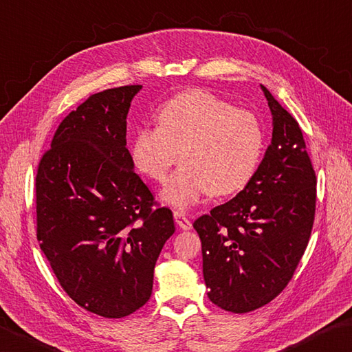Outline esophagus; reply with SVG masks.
<instances>
[{"instance_id": "obj_1", "label": "esophagus", "mask_w": 352, "mask_h": 352, "mask_svg": "<svg viewBox=\"0 0 352 352\" xmlns=\"http://www.w3.org/2000/svg\"><path fill=\"white\" fill-rule=\"evenodd\" d=\"M174 219H175V223H177V226L180 227V229H183V230H190L192 229V223H190V219L188 218V215H186L184 212H174Z\"/></svg>"}]
</instances>
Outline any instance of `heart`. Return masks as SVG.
I'll list each match as a JSON object with an SVG mask.
<instances>
[{"instance_id": "b5f03b06", "label": "heart", "mask_w": 352, "mask_h": 352, "mask_svg": "<svg viewBox=\"0 0 352 352\" xmlns=\"http://www.w3.org/2000/svg\"><path fill=\"white\" fill-rule=\"evenodd\" d=\"M157 126L135 129L129 157L135 170L154 182L166 177L177 153L180 164L160 198L188 209L209 192L215 197L244 189L258 169L265 135L258 117L203 89H192L163 103Z\"/></svg>"}]
</instances>
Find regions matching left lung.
<instances>
[{"label":"left lung","instance_id":"1","mask_svg":"<svg viewBox=\"0 0 352 352\" xmlns=\"http://www.w3.org/2000/svg\"><path fill=\"white\" fill-rule=\"evenodd\" d=\"M261 89L273 117L263 162L235 198L194 223L209 299L232 313L253 311L284 290L314 221L316 174L299 123Z\"/></svg>","mask_w":352,"mask_h":352}]
</instances>
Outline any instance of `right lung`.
I'll return each instance as SVG.
<instances>
[{
    "instance_id": "right-lung-1",
    "label": "right lung",
    "mask_w": 352,
    "mask_h": 352,
    "mask_svg": "<svg viewBox=\"0 0 352 352\" xmlns=\"http://www.w3.org/2000/svg\"><path fill=\"white\" fill-rule=\"evenodd\" d=\"M142 85L89 96L60 122L36 174L41 250L87 311L120 319L151 298L154 268L175 232L168 208L134 172L126 117Z\"/></svg>"
}]
</instances>
